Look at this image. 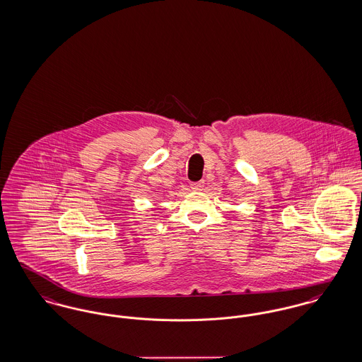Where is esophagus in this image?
Here are the masks:
<instances>
[{
	"mask_svg": "<svg viewBox=\"0 0 362 362\" xmlns=\"http://www.w3.org/2000/svg\"><path fill=\"white\" fill-rule=\"evenodd\" d=\"M190 188L193 190H196V192H200V190H203V188H204V182H203V181L192 182V184H190Z\"/></svg>",
	"mask_w": 362,
	"mask_h": 362,
	"instance_id": "34e87169",
	"label": "esophagus"
}]
</instances>
